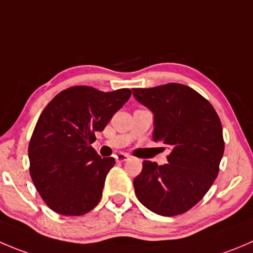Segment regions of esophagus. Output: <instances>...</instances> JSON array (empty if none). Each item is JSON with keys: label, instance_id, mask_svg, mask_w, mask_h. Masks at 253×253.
<instances>
[{"label": "esophagus", "instance_id": "obj_1", "mask_svg": "<svg viewBox=\"0 0 253 253\" xmlns=\"http://www.w3.org/2000/svg\"><path fill=\"white\" fill-rule=\"evenodd\" d=\"M129 158V156L127 153H117L115 154V159H116L117 162H125L127 161V159Z\"/></svg>", "mask_w": 253, "mask_h": 253}]
</instances>
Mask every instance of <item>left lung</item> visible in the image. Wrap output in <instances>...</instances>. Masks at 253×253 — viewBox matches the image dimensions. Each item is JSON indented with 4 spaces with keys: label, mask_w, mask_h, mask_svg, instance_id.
<instances>
[{
    "label": "left lung",
    "mask_w": 253,
    "mask_h": 253,
    "mask_svg": "<svg viewBox=\"0 0 253 253\" xmlns=\"http://www.w3.org/2000/svg\"><path fill=\"white\" fill-rule=\"evenodd\" d=\"M133 96L154 115L153 141L170 148L168 163L144 161L133 179L136 197L162 216L192 209L219 174L224 154L222 126L205 97L183 84L133 89Z\"/></svg>",
    "instance_id": "left-lung-1"
}]
</instances>
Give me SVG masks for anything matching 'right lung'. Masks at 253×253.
Wrapping results in <instances>:
<instances>
[{
    "label": "right lung",
    "instance_id": "1",
    "mask_svg": "<svg viewBox=\"0 0 253 253\" xmlns=\"http://www.w3.org/2000/svg\"><path fill=\"white\" fill-rule=\"evenodd\" d=\"M129 96V89L82 85L59 92L43 110L29 141V173L53 211L79 216L99 204L115 159L101 158L90 144Z\"/></svg>",
    "mask_w": 253,
    "mask_h": 253
}]
</instances>
